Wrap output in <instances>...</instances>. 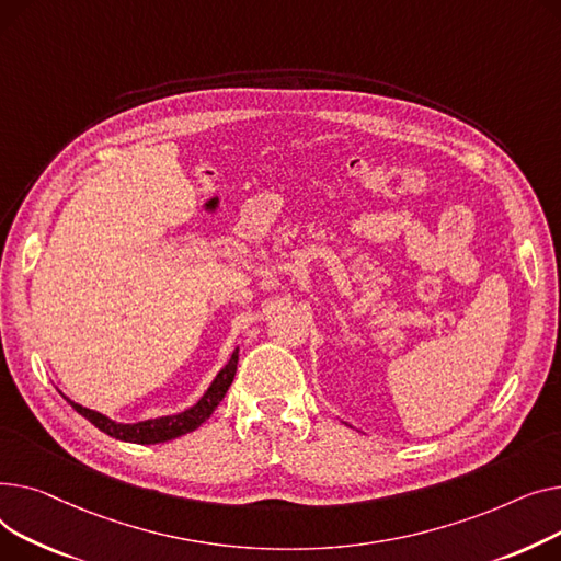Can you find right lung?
<instances>
[{"instance_id": "add662e5", "label": "right lung", "mask_w": 561, "mask_h": 561, "mask_svg": "<svg viewBox=\"0 0 561 561\" xmlns=\"http://www.w3.org/2000/svg\"><path fill=\"white\" fill-rule=\"evenodd\" d=\"M238 348L230 355L228 365L217 374V378L210 382L208 391L204 397L196 401L192 408H187L185 412L172 414V416H158V419H147V421H138V423H117L113 419H108L106 414H99L94 410H88L75 401H70V405L85 416L94 427L99 431L119 439V442H134V444H160V442H170L176 439L185 433H192L199 427L206 419H210V414L215 412V408L221 403V399L226 397V391L236 378L238 371Z\"/></svg>"}]
</instances>
